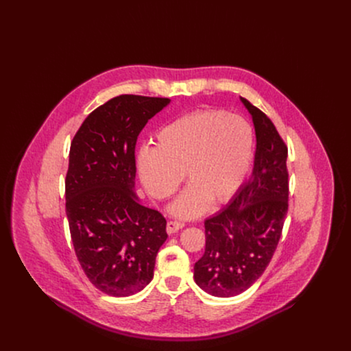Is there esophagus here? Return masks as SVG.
I'll return each mask as SVG.
<instances>
[{"label": "esophagus", "mask_w": 351, "mask_h": 351, "mask_svg": "<svg viewBox=\"0 0 351 351\" xmlns=\"http://www.w3.org/2000/svg\"><path fill=\"white\" fill-rule=\"evenodd\" d=\"M183 226H184V223H183V222H178V221H169V222L167 223V232H168L169 234H172V233H175V232L180 230Z\"/></svg>", "instance_id": "esophagus-1"}]
</instances>
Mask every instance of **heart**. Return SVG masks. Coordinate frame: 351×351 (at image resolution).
I'll return each mask as SVG.
<instances>
[{"instance_id": "1", "label": "heart", "mask_w": 351, "mask_h": 351, "mask_svg": "<svg viewBox=\"0 0 351 351\" xmlns=\"http://www.w3.org/2000/svg\"><path fill=\"white\" fill-rule=\"evenodd\" d=\"M256 149V133L247 119L223 110L184 114L160 129L157 147L143 145L137 169L147 190L162 198L184 178L191 182L171 211L191 218L203 214L213 199L222 204L241 187Z\"/></svg>"}]
</instances>
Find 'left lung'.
I'll list each match as a JSON object with an SVG mask.
<instances>
[{
    "instance_id": "obj_1",
    "label": "left lung",
    "mask_w": 351,
    "mask_h": 351,
    "mask_svg": "<svg viewBox=\"0 0 351 351\" xmlns=\"http://www.w3.org/2000/svg\"><path fill=\"white\" fill-rule=\"evenodd\" d=\"M240 99L256 129L253 173L222 211L206 219V252L194 264L195 283L217 297L237 295L264 274L289 208L287 147L272 121Z\"/></svg>"
}]
</instances>
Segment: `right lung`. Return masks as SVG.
Here are the masks:
<instances>
[{"mask_svg":"<svg viewBox=\"0 0 351 351\" xmlns=\"http://www.w3.org/2000/svg\"><path fill=\"white\" fill-rule=\"evenodd\" d=\"M169 98L122 94L95 108L76 132L65 179L66 217L76 257L103 293L126 297L154 276L167 240L161 213L134 193L137 136Z\"/></svg>","mask_w":351,"mask_h":351,"instance_id":"right-lung-1","label":"right lung"}]
</instances>
